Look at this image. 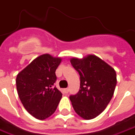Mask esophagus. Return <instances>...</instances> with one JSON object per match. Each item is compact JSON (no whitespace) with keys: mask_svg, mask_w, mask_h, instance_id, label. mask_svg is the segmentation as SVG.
Here are the masks:
<instances>
[{"mask_svg":"<svg viewBox=\"0 0 135 135\" xmlns=\"http://www.w3.org/2000/svg\"><path fill=\"white\" fill-rule=\"evenodd\" d=\"M69 88H66V89H64V93H66V94H67V93L69 92Z\"/></svg>","mask_w":135,"mask_h":135,"instance_id":"obj_1","label":"esophagus"}]
</instances>
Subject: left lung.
I'll list each match as a JSON object with an SVG mask.
<instances>
[{"label": "left lung", "instance_id": "obj_1", "mask_svg": "<svg viewBox=\"0 0 135 135\" xmlns=\"http://www.w3.org/2000/svg\"><path fill=\"white\" fill-rule=\"evenodd\" d=\"M70 62L80 75V89L69 97L73 108L84 119L95 118L113 97L117 84L115 70L92 54L82 59L71 58Z\"/></svg>", "mask_w": 135, "mask_h": 135}]
</instances>
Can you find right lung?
<instances>
[{
	"mask_svg": "<svg viewBox=\"0 0 135 135\" xmlns=\"http://www.w3.org/2000/svg\"><path fill=\"white\" fill-rule=\"evenodd\" d=\"M62 59L49 54L36 58L16 76L19 99L27 112L41 120L54 113L62 94L54 84L56 70Z\"/></svg>",
	"mask_w": 135,
	"mask_h": 135,
	"instance_id": "add662e5",
	"label": "right lung"
}]
</instances>
